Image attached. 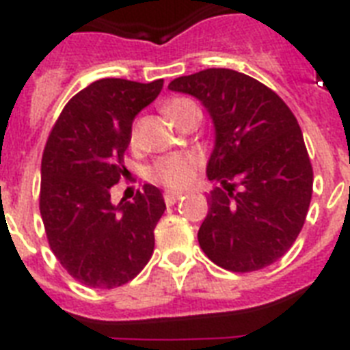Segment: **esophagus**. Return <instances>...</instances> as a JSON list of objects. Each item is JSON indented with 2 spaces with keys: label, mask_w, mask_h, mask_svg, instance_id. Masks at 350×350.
Listing matches in <instances>:
<instances>
[{
  "label": "esophagus",
  "mask_w": 350,
  "mask_h": 350,
  "mask_svg": "<svg viewBox=\"0 0 350 350\" xmlns=\"http://www.w3.org/2000/svg\"><path fill=\"white\" fill-rule=\"evenodd\" d=\"M180 198H181L180 192H170V191H167V192H165V194H163V200H165V203H167V205H174V203L178 202Z\"/></svg>",
  "instance_id": "obj_1"
}]
</instances>
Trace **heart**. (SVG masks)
<instances>
[{"label": "heart", "mask_w": 350, "mask_h": 350, "mask_svg": "<svg viewBox=\"0 0 350 350\" xmlns=\"http://www.w3.org/2000/svg\"><path fill=\"white\" fill-rule=\"evenodd\" d=\"M163 112L172 123L181 126L192 112H200V109L189 98H174V100L165 103ZM129 137H131L132 145H136L137 139H139V121L137 120L132 123ZM198 167H200V159L194 154H170V156L156 159L147 169V176L148 180L154 181V183H159V185L172 189V191H181L194 181L198 174Z\"/></svg>", "instance_id": "heart-1"}]
</instances>
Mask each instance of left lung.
<instances>
[{
	"label": "left lung",
	"mask_w": 350,
	"mask_h": 350,
	"mask_svg": "<svg viewBox=\"0 0 350 350\" xmlns=\"http://www.w3.org/2000/svg\"><path fill=\"white\" fill-rule=\"evenodd\" d=\"M170 90L202 101L216 143L207 165L208 214L198 241L221 269L252 272L280 260L298 238L312 198V165L285 101L247 74L207 68Z\"/></svg>",
	"instance_id": "left-lung-1"
}]
</instances>
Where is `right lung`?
<instances>
[{
	"mask_svg": "<svg viewBox=\"0 0 350 350\" xmlns=\"http://www.w3.org/2000/svg\"><path fill=\"white\" fill-rule=\"evenodd\" d=\"M163 79L103 78L72 96L52 126L41 158L40 213L52 252L87 287L114 288L136 278L154 252L165 213L161 191L145 185L132 202L111 203L132 120L152 103Z\"/></svg>",
	"mask_w": 350,
	"mask_h": 350,
	"instance_id": "add662e5",
	"label": "right lung"
}]
</instances>
